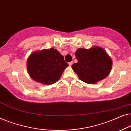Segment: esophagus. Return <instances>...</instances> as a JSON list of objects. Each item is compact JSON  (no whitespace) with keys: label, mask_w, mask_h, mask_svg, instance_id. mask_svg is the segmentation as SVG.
I'll return each instance as SVG.
<instances>
[{"label":"esophagus","mask_w":131,"mask_h":131,"mask_svg":"<svg viewBox=\"0 0 131 131\" xmlns=\"http://www.w3.org/2000/svg\"><path fill=\"white\" fill-rule=\"evenodd\" d=\"M72 63H73V62H69V66H71L72 65Z\"/></svg>","instance_id":"1"}]
</instances>
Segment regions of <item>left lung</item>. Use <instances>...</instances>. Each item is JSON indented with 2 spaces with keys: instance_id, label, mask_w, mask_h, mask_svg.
Wrapping results in <instances>:
<instances>
[{
  "instance_id": "left-lung-1",
  "label": "left lung",
  "mask_w": 131,
  "mask_h": 131,
  "mask_svg": "<svg viewBox=\"0 0 131 131\" xmlns=\"http://www.w3.org/2000/svg\"><path fill=\"white\" fill-rule=\"evenodd\" d=\"M78 62L72 68L82 81L95 84L109 75L112 66L111 58L102 47L89 49L80 48L75 53Z\"/></svg>"
}]
</instances>
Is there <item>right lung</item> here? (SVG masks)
Instances as JSON below:
<instances>
[{
	"label": "right lung",
	"mask_w": 131,
	"mask_h": 131,
	"mask_svg": "<svg viewBox=\"0 0 131 131\" xmlns=\"http://www.w3.org/2000/svg\"><path fill=\"white\" fill-rule=\"evenodd\" d=\"M68 66L63 56L54 48L33 52L27 61V70L31 78L45 85L58 81Z\"/></svg>",
	"instance_id": "add662e5"
}]
</instances>
